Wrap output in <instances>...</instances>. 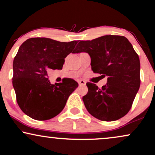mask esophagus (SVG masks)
<instances>
[{
    "mask_svg": "<svg viewBox=\"0 0 155 155\" xmlns=\"http://www.w3.org/2000/svg\"><path fill=\"white\" fill-rule=\"evenodd\" d=\"M78 82H79V86H84V85H86V81H84V80H83V79L79 80V81H78Z\"/></svg>",
    "mask_w": 155,
    "mask_h": 155,
    "instance_id": "obj_1",
    "label": "esophagus"
}]
</instances>
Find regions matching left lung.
Masks as SVG:
<instances>
[{"label":"left lung","instance_id":"8db88e82","mask_svg":"<svg viewBox=\"0 0 155 155\" xmlns=\"http://www.w3.org/2000/svg\"><path fill=\"white\" fill-rule=\"evenodd\" d=\"M74 53L86 52L91 57L94 73L107 76L102 88L88 82L83 101L88 112L102 121H113L126 115L131 108L140 87V61L127 38L105 35L80 41Z\"/></svg>","mask_w":155,"mask_h":155}]
</instances>
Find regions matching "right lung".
I'll use <instances>...</instances> for the list:
<instances>
[{
  "label": "right lung",
  "instance_id": "1",
  "mask_svg": "<svg viewBox=\"0 0 155 155\" xmlns=\"http://www.w3.org/2000/svg\"><path fill=\"white\" fill-rule=\"evenodd\" d=\"M77 42L33 37L20 46L13 62L12 83L18 105L28 116L46 120L63 110L78 83L66 78L61 83L51 84L48 73L51 69H62L65 58L74 53Z\"/></svg>",
  "mask_w": 155,
  "mask_h": 155
}]
</instances>
